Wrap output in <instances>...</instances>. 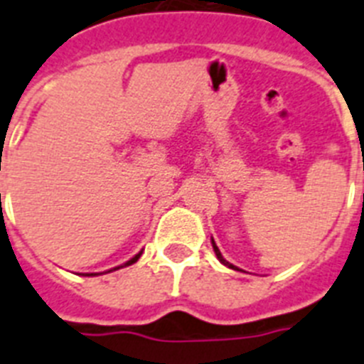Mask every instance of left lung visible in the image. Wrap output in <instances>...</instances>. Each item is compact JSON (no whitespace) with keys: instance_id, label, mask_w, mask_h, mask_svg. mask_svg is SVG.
I'll return each instance as SVG.
<instances>
[{"instance_id":"left-lung-1","label":"left lung","mask_w":364,"mask_h":364,"mask_svg":"<svg viewBox=\"0 0 364 364\" xmlns=\"http://www.w3.org/2000/svg\"><path fill=\"white\" fill-rule=\"evenodd\" d=\"M211 245H213V250H215V254H217V258H218V262H220V264L226 265V267H230V269H237V267H235V265H232V264H230V262H226V259H224V256H223V254H220V250H218L217 243H215L213 239H211Z\"/></svg>"}]
</instances>
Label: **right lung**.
Segmentation results:
<instances>
[{
	"instance_id": "obj_1",
	"label": "right lung",
	"mask_w": 364,
	"mask_h": 364,
	"mask_svg": "<svg viewBox=\"0 0 364 364\" xmlns=\"http://www.w3.org/2000/svg\"><path fill=\"white\" fill-rule=\"evenodd\" d=\"M141 256V252H138L134 256V258H131L129 259V262H127V264H123V265H119V267H125V265H132V264H136V262H138V258H140ZM119 267H114V269H110V271H115V269H119ZM110 271H106V273H110ZM84 277H95V273H85Z\"/></svg>"
}]
</instances>
